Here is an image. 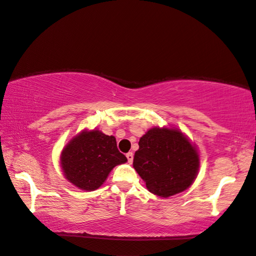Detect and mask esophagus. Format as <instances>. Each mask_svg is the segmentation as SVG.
<instances>
[{"label": "esophagus", "instance_id": "34e87169", "mask_svg": "<svg viewBox=\"0 0 256 256\" xmlns=\"http://www.w3.org/2000/svg\"><path fill=\"white\" fill-rule=\"evenodd\" d=\"M126 157H127V159H128V162H129V164H132V160H134V155H132V152H128L127 155H126Z\"/></svg>", "mask_w": 256, "mask_h": 256}]
</instances>
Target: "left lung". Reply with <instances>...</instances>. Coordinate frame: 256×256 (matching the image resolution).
Here are the masks:
<instances>
[{
	"label": "left lung",
	"instance_id": "8db88e82",
	"mask_svg": "<svg viewBox=\"0 0 256 256\" xmlns=\"http://www.w3.org/2000/svg\"><path fill=\"white\" fill-rule=\"evenodd\" d=\"M138 144L132 165L152 194L166 198L186 190L194 182L200 155L180 130L152 128Z\"/></svg>",
	"mask_w": 256,
	"mask_h": 256
}]
</instances>
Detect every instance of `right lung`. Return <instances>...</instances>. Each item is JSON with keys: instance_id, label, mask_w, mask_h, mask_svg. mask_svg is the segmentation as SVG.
<instances>
[{"instance_id": "right-lung-1", "label": "right lung", "mask_w": 256, "mask_h": 256, "mask_svg": "<svg viewBox=\"0 0 256 256\" xmlns=\"http://www.w3.org/2000/svg\"><path fill=\"white\" fill-rule=\"evenodd\" d=\"M127 162L114 136L100 130H82L62 149L60 164L64 177L76 187L92 192L107 180L112 168Z\"/></svg>"}]
</instances>
